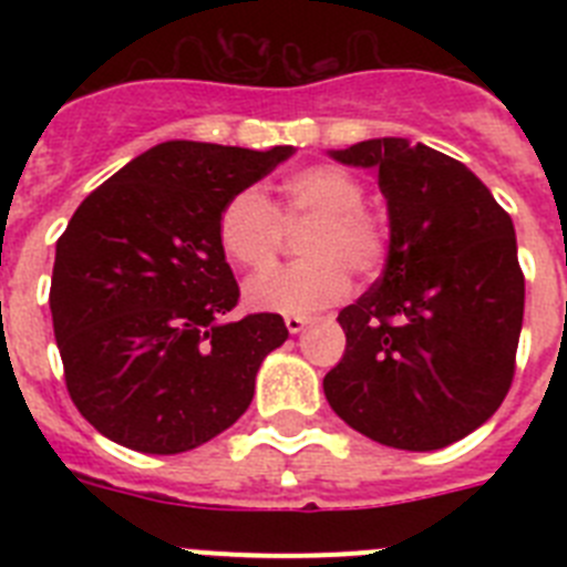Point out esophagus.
Returning <instances> with one entry per match:
<instances>
[{
  "instance_id": "esophagus-1",
  "label": "esophagus",
  "mask_w": 567,
  "mask_h": 567,
  "mask_svg": "<svg viewBox=\"0 0 567 567\" xmlns=\"http://www.w3.org/2000/svg\"><path fill=\"white\" fill-rule=\"evenodd\" d=\"M284 323H287L289 332L298 334V332H303V327L309 323V318H303V315H287V318H284Z\"/></svg>"
}]
</instances>
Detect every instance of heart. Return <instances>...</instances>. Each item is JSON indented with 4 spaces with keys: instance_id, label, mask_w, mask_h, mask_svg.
Returning <instances> with one entry per match:
<instances>
[{
    "instance_id": "heart-1",
    "label": "heart",
    "mask_w": 567,
    "mask_h": 567,
    "mask_svg": "<svg viewBox=\"0 0 567 567\" xmlns=\"http://www.w3.org/2000/svg\"><path fill=\"white\" fill-rule=\"evenodd\" d=\"M358 175L334 164H315L280 184V204L260 189H240L218 215V244L235 267L267 269L278 258L287 224H307L303 260L260 272L247 284V300L264 312L309 315L349 292V272L369 280L385 267L392 227L365 207Z\"/></svg>"
}]
</instances>
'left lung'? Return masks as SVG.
<instances>
[{
    "label": "left lung",
    "mask_w": 567,
    "mask_h": 567,
    "mask_svg": "<svg viewBox=\"0 0 567 567\" xmlns=\"http://www.w3.org/2000/svg\"><path fill=\"white\" fill-rule=\"evenodd\" d=\"M378 167L392 249L369 292L340 309L346 352L323 392L354 432L434 452L497 412L517 369L525 275L511 215L452 155L405 138L332 153Z\"/></svg>",
    "instance_id": "1"
}]
</instances>
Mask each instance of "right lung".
I'll use <instances>...</instances> for the list:
<instances>
[{"instance_id": "right-lung-1", "label": "right lung", "mask_w": 567, "mask_h": 567, "mask_svg": "<svg viewBox=\"0 0 567 567\" xmlns=\"http://www.w3.org/2000/svg\"><path fill=\"white\" fill-rule=\"evenodd\" d=\"M292 153L167 142L79 204L56 240L50 312L68 394L99 434L178 454L247 412L260 360L289 332L275 312L221 323L240 289L218 215Z\"/></svg>"}]
</instances>
